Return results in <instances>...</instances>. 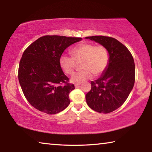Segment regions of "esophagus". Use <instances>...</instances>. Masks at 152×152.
Listing matches in <instances>:
<instances>
[{
  "instance_id": "34e87169",
  "label": "esophagus",
  "mask_w": 152,
  "mask_h": 152,
  "mask_svg": "<svg viewBox=\"0 0 152 152\" xmlns=\"http://www.w3.org/2000/svg\"><path fill=\"white\" fill-rule=\"evenodd\" d=\"M80 84H81V83H76V84H75V85L74 86H75V87H78L80 85Z\"/></svg>"
}]
</instances>
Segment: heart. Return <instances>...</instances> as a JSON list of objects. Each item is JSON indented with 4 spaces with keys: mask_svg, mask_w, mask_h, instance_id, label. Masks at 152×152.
I'll return each mask as SVG.
<instances>
[{
    "mask_svg": "<svg viewBox=\"0 0 152 152\" xmlns=\"http://www.w3.org/2000/svg\"><path fill=\"white\" fill-rule=\"evenodd\" d=\"M72 56L62 55L59 64L64 72L72 74L76 67V62L82 61L83 70L73 74L71 81L74 83H82L91 78L92 75L99 76L106 70L109 64V50L104 45H95L93 43H81L71 50Z\"/></svg>",
    "mask_w": 152,
    "mask_h": 152,
    "instance_id": "heart-1",
    "label": "heart"
}]
</instances>
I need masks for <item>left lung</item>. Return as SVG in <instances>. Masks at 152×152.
Here are the masks:
<instances>
[{
	"mask_svg": "<svg viewBox=\"0 0 152 152\" xmlns=\"http://www.w3.org/2000/svg\"><path fill=\"white\" fill-rule=\"evenodd\" d=\"M105 46L110 55L109 64L99 79L91 82L86 101L92 110L109 113L124 103L134 86L135 63L125 45L113 37L96 35L86 37Z\"/></svg>",
	"mask_w": 152,
	"mask_h": 152,
	"instance_id": "obj_1",
	"label": "left lung"
}]
</instances>
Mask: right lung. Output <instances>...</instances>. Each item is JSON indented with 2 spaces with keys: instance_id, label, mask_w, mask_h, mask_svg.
Returning a JSON list of instances; mask_svg holds the SVG:
<instances>
[{
  "instance_id": "right-lung-1",
  "label": "right lung",
  "mask_w": 152,
  "mask_h": 152,
  "mask_svg": "<svg viewBox=\"0 0 152 152\" xmlns=\"http://www.w3.org/2000/svg\"><path fill=\"white\" fill-rule=\"evenodd\" d=\"M80 37L45 35L28 46L18 70L20 87L28 102L39 111L53 115L70 104L69 94L75 88L59 64L64 51Z\"/></svg>"
}]
</instances>
